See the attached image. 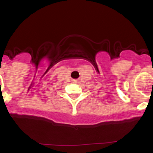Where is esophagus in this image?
<instances>
[{"instance_id":"34e87169","label":"esophagus","mask_w":153,"mask_h":153,"mask_svg":"<svg viewBox=\"0 0 153 153\" xmlns=\"http://www.w3.org/2000/svg\"><path fill=\"white\" fill-rule=\"evenodd\" d=\"M78 82V79H74V83H77Z\"/></svg>"}]
</instances>
